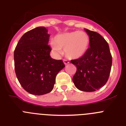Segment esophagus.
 Here are the masks:
<instances>
[{
	"label": "esophagus",
	"mask_w": 126,
	"mask_h": 126,
	"mask_svg": "<svg viewBox=\"0 0 126 126\" xmlns=\"http://www.w3.org/2000/svg\"><path fill=\"white\" fill-rule=\"evenodd\" d=\"M63 62H64V64H65V65H67V64H68L69 63V62L67 60H65V59L63 60Z\"/></svg>",
	"instance_id": "1"
}]
</instances>
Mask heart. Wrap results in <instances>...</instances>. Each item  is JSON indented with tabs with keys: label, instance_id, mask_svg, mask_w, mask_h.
<instances>
[{
	"label": "heart",
	"instance_id": "heart-1",
	"mask_svg": "<svg viewBox=\"0 0 126 126\" xmlns=\"http://www.w3.org/2000/svg\"><path fill=\"white\" fill-rule=\"evenodd\" d=\"M90 44V36L84 32H67L58 34L50 45L54 52L59 53L64 48L65 55L70 59H78L88 52Z\"/></svg>",
	"mask_w": 126,
	"mask_h": 126
}]
</instances>
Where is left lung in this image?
Masks as SVG:
<instances>
[{"label": "left lung", "instance_id": "left-lung-1", "mask_svg": "<svg viewBox=\"0 0 126 126\" xmlns=\"http://www.w3.org/2000/svg\"><path fill=\"white\" fill-rule=\"evenodd\" d=\"M90 36L88 50L83 57L71 60L77 67L73 81L83 92L98 90L107 82L110 73L112 58L107 41L99 33L84 29Z\"/></svg>", "mask_w": 126, "mask_h": 126}]
</instances>
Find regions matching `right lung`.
Wrapping results in <instances>:
<instances>
[{
	"mask_svg": "<svg viewBox=\"0 0 126 126\" xmlns=\"http://www.w3.org/2000/svg\"><path fill=\"white\" fill-rule=\"evenodd\" d=\"M45 27L26 32L17 43L14 52V69L19 82L28 93L47 94L53 90L57 74L65 67L62 60L50 55V34Z\"/></svg>",
	"mask_w": 126,
	"mask_h": 126,
	"instance_id": "add662e5",
	"label": "right lung"
}]
</instances>
